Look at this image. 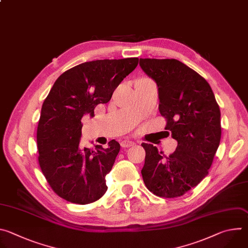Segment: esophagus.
Listing matches in <instances>:
<instances>
[{
  "label": "esophagus",
  "instance_id": "esophagus-1",
  "mask_svg": "<svg viewBox=\"0 0 248 248\" xmlns=\"http://www.w3.org/2000/svg\"><path fill=\"white\" fill-rule=\"evenodd\" d=\"M121 145H122V147H130V146L135 145V142H134V141H131V140H128V139H124V140L122 141Z\"/></svg>",
  "mask_w": 248,
  "mask_h": 248
}]
</instances>
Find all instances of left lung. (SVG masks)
Instances as JSON below:
<instances>
[{
    "instance_id": "left-lung-1",
    "label": "left lung",
    "mask_w": 248,
    "mask_h": 248,
    "mask_svg": "<svg viewBox=\"0 0 248 248\" xmlns=\"http://www.w3.org/2000/svg\"><path fill=\"white\" fill-rule=\"evenodd\" d=\"M143 72L158 85L159 111L178 146L169 157L142 143L141 170L146 187L155 195L174 198L195 187L208 174L221 140V112L209 83L195 70L174 59H140Z\"/></svg>"
}]
</instances>
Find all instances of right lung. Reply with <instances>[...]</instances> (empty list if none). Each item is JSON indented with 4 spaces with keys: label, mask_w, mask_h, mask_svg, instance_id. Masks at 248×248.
<instances>
[{
    "label": "right lung",
    "mask_w": 248,
    "mask_h": 248,
    "mask_svg": "<svg viewBox=\"0 0 248 248\" xmlns=\"http://www.w3.org/2000/svg\"><path fill=\"white\" fill-rule=\"evenodd\" d=\"M138 64V58L97 60L67 69L45 99L37 127L38 162L51 188L62 199L89 204L108 187L106 174L113 168L121 145L81 147V119L94 116L98 104L108 103L115 89Z\"/></svg>",
    "instance_id": "right-lung-1"
}]
</instances>
